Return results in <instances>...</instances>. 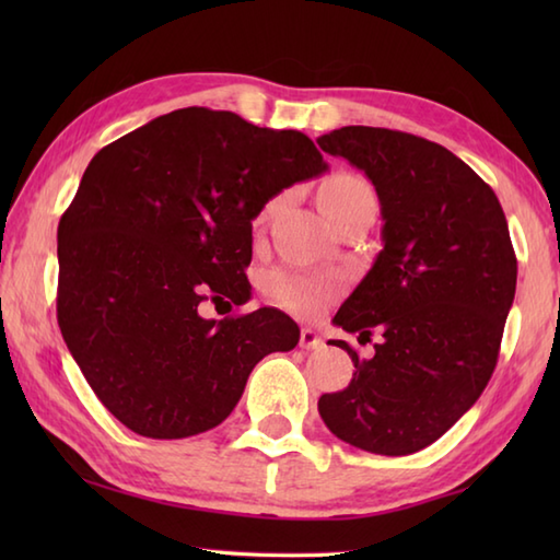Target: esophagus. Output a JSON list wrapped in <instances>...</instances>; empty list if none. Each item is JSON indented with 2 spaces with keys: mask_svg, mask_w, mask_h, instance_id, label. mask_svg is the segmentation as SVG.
Segmentation results:
<instances>
[{
  "mask_svg": "<svg viewBox=\"0 0 560 560\" xmlns=\"http://www.w3.org/2000/svg\"><path fill=\"white\" fill-rule=\"evenodd\" d=\"M323 343H325L323 337H319L315 329H311V327H303L301 329V349L311 351V349H319V347H323Z\"/></svg>",
  "mask_w": 560,
  "mask_h": 560,
  "instance_id": "obj_1",
  "label": "esophagus"
}]
</instances>
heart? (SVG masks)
Wrapping results in <instances>:
<instances>
[{"label":"heart","instance_id":"heart-1","mask_svg":"<svg viewBox=\"0 0 560 560\" xmlns=\"http://www.w3.org/2000/svg\"><path fill=\"white\" fill-rule=\"evenodd\" d=\"M273 207H277V199L269 201L265 213H269ZM319 207H323L325 217L331 223L351 211L375 209L373 187L359 175L339 173L329 177L325 187L319 189ZM261 289H265L269 301L281 307H289L293 313L315 315L339 293V281L335 277H307V273L291 269H273L265 277Z\"/></svg>","mask_w":560,"mask_h":560}]
</instances>
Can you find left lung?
Listing matches in <instances>:
<instances>
[{
  "label": "left lung",
  "mask_w": 560,
  "mask_h": 560,
  "mask_svg": "<svg viewBox=\"0 0 560 560\" xmlns=\"http://www.w3.org/2000/svg\"><path fill=\"white\" fill-rule=\"evenodd\" d=\"M375 185L383 249L335 325L375 343L353 361L319 416L343 443L375 455H411L450 431L495 371L515 299L517 257L501 201L445 147L385 127L351 125L317 139Z\"/></svg>",
  "instance_id": "obj_1"
}]
</instances>
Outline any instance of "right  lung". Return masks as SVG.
I'll return each instance as SVG.
<instances>
[{
    "label": "right lung",
    "mask_w": 560,
    "mask_h": 560,
    "mask_svg": "<svg viewBox=\"0 0 560 560\" xmlns=\"http://www.w3.org/2000/svg\"><path fill=\"white\" fill-rule=\"evenodd\" d=\"M325 171L303 132L209 108L161 115L93 156L57 229V323L129 431H209L267 353L299 343V325L273 307L207 319L201 303L249 301L253 219Z\"/></svg>",
    "instance_id": "1"
}]
</instances>
